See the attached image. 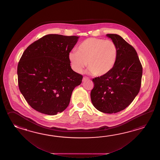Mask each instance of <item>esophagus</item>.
I'll list each match as a JSON object with an SVG mask.
<instances>
[{
  "instance_id": "1",
  "label": "esophagus",
  "mask_w": 160,
  "mask_h": 160,
  "mask_svg": "<svg viewBox=\"0 0 160 160\" xmlns=\"http://www.w3.org/2000/svg\"><path fill=\"white\" fill-rule=\"evenodd\" d=\"M88 77H84L83 78V80H82V81L84 82L85 81H86V80H88Z\"/></svg>"
}]
</instances>
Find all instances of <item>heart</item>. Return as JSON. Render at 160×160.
Wrapping results in <instances>:
<instances>
[{
    "instance_id": "obj_1",
    "label": "heart",
    "mask_w": 160,
    "mask_h": 160,
    "mask_svg": "<svg viewBox=\"0 0 160 160\" xmlns=\"http://www.w3.org/2000/svg\"><path fill=\"white\" fill-rule=\"evenodd\" d=\"M118 48L111 40L88 38L79 45L77 50L68 54L71 66L80 73L88 63L89 72L97 76H103L110 72L116 64Z\"/></svg>"
}]
</instances>
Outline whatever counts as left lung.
Segmentation results:
<instances>
[{"instance_id":"8db88e82","label":"left lung","mask_w":160,"mask_h":160,"mask_svg":"<svg viewBox=\"0 0 160 160\" xmlns=\"http://www.w3.org/2000/svg\"><path fill=\"white\" fill-rule=\"evenodd\" d=\"M116 43L117 59L107 74L92 79V103L99 111L112 114L123 110L133 102L141 85L142 66L136 50L117 34L106 35Z\"/></svg>"}]
</instances>
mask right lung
<instances>
[{"mask_svg":"<svg viewBox=\"0 0 160 160\" xmlns=\"http://www.w3.org/2000/svg\"><path fill=\"white\" fill-rule=\"evenodd\" d=\"M78 38L48 34L23 52L18 65V86L35 110L56 115L68 106L72 92L83 78L72 70L68 59Z\"/></svg>","mask_w":160,"mask_h":160,"instance_id":"add662e5","label":"right lung"}]
</instances>
